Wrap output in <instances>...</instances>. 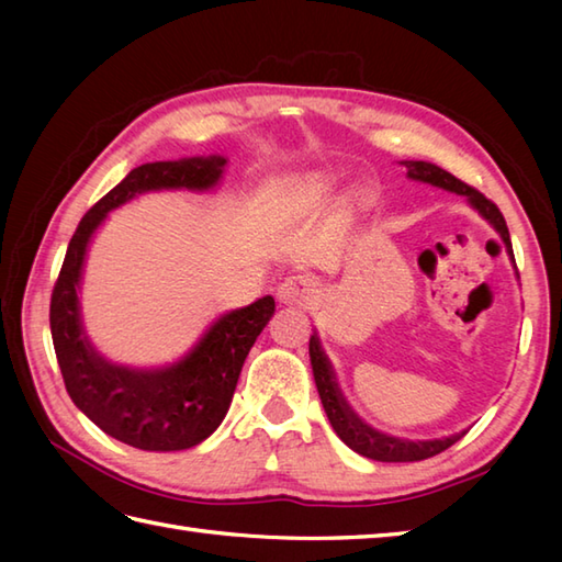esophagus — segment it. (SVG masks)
<instances>
[{"label":"esophagus","instance_id":"34e87169","mask_svg":"<svg viewBox=\"0 0 562 562\" xmlns=\"http://www.w3.org/2000/svg\"><path fill=\"white\" fill-rule=\"evenodd\" d=\"M318 284L308 274H292L278 284V300L288 306H306L316 300Z\"/></svg>","mask_w":562,"mask_h":562}]
</instances>
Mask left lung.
I'll list each match as a JSON object with an SVG mask.
<instances>
[{"mask_svg": "<svg viewBox=\"0 0 562 562\" xmlns=\"http://www.w3.org/2000/svg\"><path fill=\"white\" fill-rule=\"evenodd\" d=\"M401 166H405V171H408V178H413V181L429 183L435 188H445V190H449V193H457V195H463L465 200H469V205L473 210H479L481 217L493 224V229L505 241L509 258L515 260V254H512L507 222L493 200H487L475 188L465 186L463 181H459L457 176H451L449 171L439 169V166L429 164V161H401ZM308 357H312V369H314L318 396H321V403H324V411L328 415L333 429H336V435L345 441V445H348L352 451L362 453V457L374 459V461H389V463L423 461L429 457H437V453L449 449L451 445H457V441L463 437V435H451V437H441V439L413 441V439H401V437H391L386 432H379V429H374L372 425H367L362 417L350 408V403L345 401L342 391L336 381V372H333V367L328 362L324 348H321L316 333L312 336V340H308Z\"/></svg>", "mask_w": 562, "mask_h": 562, "instance_id": "obj_1", "label": "left lung"}]
</instances>
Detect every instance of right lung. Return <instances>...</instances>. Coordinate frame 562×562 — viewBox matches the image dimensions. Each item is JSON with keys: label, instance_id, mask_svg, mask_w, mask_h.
Returning <instances> with one entry per match:
<instances>
[{"label": "right lung", "instance_id": "1", "mask_svg": "<svg viewBox=\"0 0 562 562\" xmlns=\"http://www.w3.org/2000/svg\"><path fill=\"white\" fill-rule=\"evenodd\" d=\"M224 157L142 164L83 214L55 282L50 333L69 398L105 435L145 451L200 445L224 420L248 350L274 314L272 296L220 316L183 360L161 369L113 364L81 326L79 282L93 232L105 214L149 190H212Z\"/></svg>", "mask_w": 562, "mask_h": 562}]
</instances>
